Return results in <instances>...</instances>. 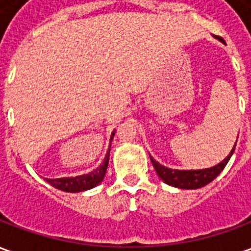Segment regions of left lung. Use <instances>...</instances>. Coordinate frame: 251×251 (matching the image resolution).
<instances>
[{"mask_svg": "<svg viewBox=\"0 0 251 251\" xmlns=\"http://www.w3.org/2000/svg\"><path fill=\"white\" fill-rule=\"evenodd\" d=\"M237 145V142H235ZM235 147L232 148V151L230 154L227 156L222 163H219L215 167L207 169H196V171H177V169H171L164 167L161 164H158L153 157H151L153 167L157 172L158 177L163 180L164 183L172 185V187H177V188L183 189H196L204 187L208 183H211L212 180L215 179L218 175L221 174L223 168L226 167L228 160L232 156Z\"/></svg>", "mask_w": 251, "mask_h": 251, "instance_id": "left-lung-1", "label": "left lung"}]
</instances>
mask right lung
<instances>
[{
    "label": "right lung",
    "mask_w": 251,
    "mask_h": 251,
    "mask_svg": "<svg viewBox=\"0 0 251 251\" xmlns=\"http://www.w3.org/2000/svg\"><path fill=\"white\" fill-rule=\"evenodd\" d=\"M113 136H114V133L111 134V138H113ZM109 156L110 149L106 154V157H104L103 163L100 164V167L94 169L93 172H90L88 175L75 176V177H62V179H47V181L52 187L64 191V192H82L86 189L94 188L95 185H98L103 180L106 169L109 165Z\"/></svg>",
    "instance_id": "add662e5"
}]
</instances>
